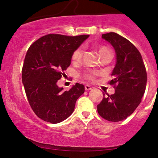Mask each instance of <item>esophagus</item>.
<instances>
[{"instance_id":"obj_1","label":"esophagus","mask_w":158,"mask_h":158,"mask_svg":"<svg viewBox=\"0 0 158 158\" xmlns=\"http://www.w3.org/2000/svg\"><path fill=\"white\" fill-rule=\"evenodd\" d=\"M92 89V87H90V85H85V90H91Z\"/></svg>"}]
</instances>
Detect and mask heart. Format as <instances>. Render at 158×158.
Wrapping results in <instances>:
<instances>
[{"instance_id":"heart-1","label":"heart","mask_w":158,"mask_h":158,"mask_svg":"<svg viewBox=\"0 0 158 158\" xmlns=\"http://www.w3.org/2000/svg\"><path fill=\"white\" fill-rule=\"evenodd\" d=\"M98 52L100 56L104 55V54L106 53H111V50L108 48L106 46H102L99 47L98 49ZM83 47H77L76 49L73 51L72 54V60L74 62H80L81 61L82 57H83ZM97 75H98V73L96 72H94V71H85L82 73L81 76L83 77V79L86 80L88 81H94V80L96 79Z\"/></svg>"}]
</instances>
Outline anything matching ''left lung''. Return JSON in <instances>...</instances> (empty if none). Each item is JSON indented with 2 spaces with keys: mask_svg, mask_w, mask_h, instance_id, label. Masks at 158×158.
<instances>
[{
  "mask_svg": "<svg viewBox=\"0 0 158 158\" xmlns=\"http://www.w3.org/2000/svg\"><path fill=\"white\" fill-rule=\"evenodd\" d=\"M102 38L116 51L113 79L109 82L115 93L103 97L97 111L106 120L117 122L130 116L142 101L147 84L146 68L139 50L126 38L114 32L102 34Z\"/></svg>",
  "mask_w": 158,
  "mask_h": 158,
  "instance_id": "8db88e82",
  "label": "left lung"
}]
</instances>
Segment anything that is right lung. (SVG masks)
<instances>
[{
  "mask_svg": "<svg viewBox=\"0 0 158 158\" xmlns=\"http://www.w3.org/2000/svg\"><path fill=\"white\" fill-rule=\"evenodd\" d=\"M89 35L49 34L34 42L27 50L22 68V83L29 105L39 118L57 124L69 117L77 99L85 91L76 83L69 90L57 85L70 66L73 51Z\"/></svg>",
  "mask_w": 158,
  "mask_h": 158,
  "instance_id": "1",
  "label": "right lung"
}]
</instances>
